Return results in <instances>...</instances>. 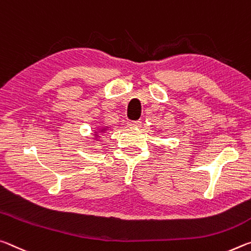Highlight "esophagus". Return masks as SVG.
I'll return each mask as SVG.
<instances>
[{"mask_svg": "<svg viewBox=\"0 0 251 251\" xmlns=\"http://www.w3.org/2000/svg\"><path fill=\"white\" fill-rule=\"evenodd\" d=\"M142 122L141 121H128V126L130 128H139V126H141Z\"/></svg>", "mask_w": 251, "mask_h": 251, "instance_id": "esophagus-1", "label": "esophagus"}]
</instances>
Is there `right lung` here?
I'll return each mask as SVG.
<instances>
[{
	"label": "right lung",
	"mask_w": 251,
	"mask_h": 251,
	"mask_svg": "<svg viewBox=\"0 0 251 251\" xmlns=\"http://www.w3.org/2000/svg\"><path fill=\"white\" fill-rule=\"evenodd\" d=\"M102 130H104V129H102Z\"/></svg>",
	"instance_id": "1"
}]
</instances>
